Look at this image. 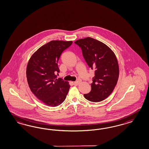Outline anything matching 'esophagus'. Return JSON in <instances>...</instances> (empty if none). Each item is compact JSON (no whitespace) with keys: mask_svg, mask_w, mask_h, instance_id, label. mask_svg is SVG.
Returning <instances> with one entry per match:
<instances>
[{"mask_svg":"<svg viewBox=\"0 0 149 149\" xmlns=\"http://www.w3.org/2000/svg\"><path fill=\"white\" fill-rule=\"evenodd\" d=\"M80 82L79 81H75V82H73V85L75 86H77L79 84Z\"/></svg>","mask_w":149,"mask_h":149,"instance_id":"esophagus-1","label":"esophagus"}]
</instances>
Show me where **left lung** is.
<instances>
[{
    "instance_id": "8db88e82",
    "label": "left lung",
    "mask_w": 149,
    "mask_h": 149,
    "mask_svg": "<svg viewBox=\"0 0 149 149\" xmlns=\"http://www.w3.org/2000/svg\"><path fill=\"white\" fill-rule=\"evenodd\" d=\"M82 50L89 68L95 71L91 91L84 97L92 102H99L108 98L117 84L119 68L113 52L107 45L90 37L75 41Z\"/></svg>"
}]
</instances>
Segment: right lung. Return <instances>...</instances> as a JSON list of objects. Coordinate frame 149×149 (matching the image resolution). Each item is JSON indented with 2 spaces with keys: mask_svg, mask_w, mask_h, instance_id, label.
Returning a JSON list of instances; mask_svg holds the SVG:
<instances>
[{
  "mask_svg": "<svg viewBox=\"0 0 149 149\" xmlns=\"http://www.w3.org/2000/svg\"><path fill=\"white\" fill-rule=\"evenodd\" d=\"M72 41H51L34 53L27 64V81L33 94L47 106L54 107L65 99L70 85L68 81L57 79L58 62L62 53Z\"/></svg>",
  "mask_w": 149,
  "mask_h": 149,
  "instance_id": "1",
  "label": "right lung"
}]
</instances>
